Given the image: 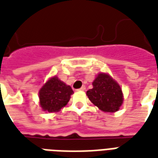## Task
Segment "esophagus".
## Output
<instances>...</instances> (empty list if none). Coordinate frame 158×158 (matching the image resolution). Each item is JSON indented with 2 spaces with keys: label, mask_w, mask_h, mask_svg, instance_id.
Here are the masks:
<instances>
[{
  "label": "esophagus",
  "mask_w": 158,
  "mask_h": 158,
  "mask_svg": "<svg viewBox=\"0 0 158 158\" xmlns=\"http://www.w3.org/2000/svg\"><path fill=\"white\" fill-rule=\"evenodd\" d=\"M79 90H85V86L83 85L80 89H79Z\"/></svg>",
  "instance_id": "34e87169"
}]
</instances>
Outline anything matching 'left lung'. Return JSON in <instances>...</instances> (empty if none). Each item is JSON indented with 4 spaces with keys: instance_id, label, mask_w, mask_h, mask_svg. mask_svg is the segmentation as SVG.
<instances>
[{
    "instance_id": "left-lung-1",
    "label": "left lung",
    "mask_w": 158,
    "mask_h": 158,
    "mask_svg": "<svg viewBox=\"0 0 158 158\" xmlns=\"http://www.w3.org/2000/svg\"><path fill=\"white\" fill-rule=\"evenodd\" d=\"M92 85L93 88L89 89L86 95L95 106L106 113L118 111L123 102L122 89L109 74L100 73Z\"/></svg>"
}]
</instances>
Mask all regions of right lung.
Masks as SVG:
<instances>
[{
  "instance_id": "right-lung-1",
  "label": "right lung",
  "mask_w": 158,
  "mask_h": 158,
  "mask_svg": "<svg viewBox=\"0 0 158 158\" xmlns=\"http://www.w3.org/2000/svg\"><path fill=\"white\" fill-rule=\"evenodd\" d=\"M73 93L70 86L54 76L40 89V106L45 112H58L68 104Z\"/></svg>"
}]
</instances>
